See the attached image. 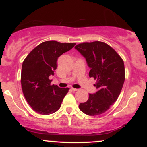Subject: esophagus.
<instances>
[{
    "instance_id": "34e87169",
    "label": "esophagus",
    "mask_w": 147,
    "mask_h": 147,
    "mask_svg": "<svg viewBox=\"0 0 147 147\" xmlns=\"http://www.w3.org/2000/svg\"><path fill=\"white\" fill-rule=\"evenodd\" d=\"M71 90H72V91H77L79 90V89H77V88H71Z\"/></svg>"
}]
</instances>
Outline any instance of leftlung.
Returning <instances> with one entry per match:
<instances>
[{
	"label": "left lung",
	"mask_w": 147,
	"mask_h": 147,
	"mask_svg": "<svg viewBox=\"0 0 147 147\" xmlns=\"http://www.w3.org/2000/svg\"><path fill=\"white\" fill-rule=\"evenodd\" d=\"M76 50L86 60L90 68L89 77L97 79L95 93L89 94L87 102L79 109L88 115L105 113L116 102L125 80L124 61L110 45L101 41L77 45Z\"/></svg>",
	"instance_id": "left-lung-1"
}]
</instances>
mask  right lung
<instances>
[{
  "label": "right lung",
  "mask_w": 147,
  "mask_h": 147,
  "mask_svg": "<svg viewBox=\"0 0 147 147\" xmlns=\"http://www.w3.org/2000/svg\"><path fill=\"white\" fill-rule=\"evenodd\" d=\"M75 43L45 41L33 49L22 65L21 82L23 95L34 111L41 115L56 112L60 108L69 88L51 85L58 57L69 51Z\"/></svg>",
  "instance_id": "1"
}]
</instances>
